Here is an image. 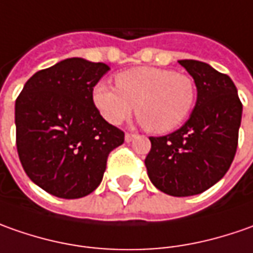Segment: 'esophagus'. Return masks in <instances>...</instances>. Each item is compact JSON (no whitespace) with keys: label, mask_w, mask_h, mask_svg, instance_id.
I'll return each mask as SVG.
<instances>
[{"label":"esophagus","mask_w":253,"mask_h":253,"mask_svg":"<svg viewBox=\"0 0 253 253\" xmlns=\"http://www.w3.org/2000/svg\"><path fill=\"white\" fill-rule=\"evenodd\" d=\"M135 137V134H133V133H126V135H125V140H126L127 143H130L133 138Z\"/></svg>","instance_id":"34e87169"}]
</instances>
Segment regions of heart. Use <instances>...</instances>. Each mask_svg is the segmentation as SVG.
<instances>
[{
    "label": "heart",
    "mask_w": 253,
    "mask_h": 253,
    "mask_svg": "<svg viewBox=\"0 0 253 253\" xmlns=\"http://www.w3.org/2000/svg\"><path fill=\"white\" fill-rule=\"evenodd\" d=\"M116 87L98 83L92 100L110 125H122L135 105L140 122L153 133H168L179 127L196 103V85L186 74L161 67H134L115 77Z\"/></svg>",
    "instance_id": "b5f03b06"
}]
</instances>
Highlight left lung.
Segmentation results:
<instances>
[{
	"label": "left lung",
	"mask_w": 253,
	"mask_h": 253,
	"mask_svg": "<svg viewBox=\"0 0 253 253\" xmlns=\"http://www.w3.org/2000/svg\"><path fill=\"white\" fill-rule=\"evenodd\" d=\"M193 77L197 100L190 118L170 134L150 137L148 178L169 196L199 195L230 169L237 153L242 103L227 74L197 60H179Z\"/></svg>",
	"instance_id": "obj_1"
}]
</instances>
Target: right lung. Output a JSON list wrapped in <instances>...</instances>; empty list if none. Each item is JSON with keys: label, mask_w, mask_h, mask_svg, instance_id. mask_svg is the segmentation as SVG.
Listing matches in <instances>:
<instances>
[{"label": "right lung", "mask_w": 253, "mask_h": 253, "mask_svg": "<svg viewBox=\"0 0 253 253\" xmlns=\"http://www.w3.org/2000/svg\"><path fill=\"white\" fill-rule=\"evenodd\" d=\"M103 63L67 58L26 81L15 103L16 148L26 175L61 199L99 186L108 155L125 133L93 105L92 91L109 71Z\"/></svg>", "instance_id": "right-lung-1"}]
</instances>
